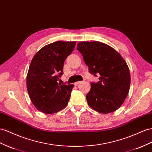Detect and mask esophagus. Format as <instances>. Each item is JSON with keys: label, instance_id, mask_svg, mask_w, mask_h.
I'll list each match as a JSON object with an SVG mask.
<instances>
[{"label": "esophagus", "instance_id": "34e87169", "mask_svg": "<svg viewBox=\"0 0 152 152\" xmlns=\"http://www.w3.org/2000/svg\"><path fill=\"white\" fill-rule=\"evenodd\" d=\"M81 82V81H77V82L75 83V85H76H76H77L78 84H80Z\"/></svg>", "mask_w": 152, "mask_h": 152}]
</instances>
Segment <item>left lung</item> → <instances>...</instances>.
I'll use <instances>...</instances> for the list:
<instances>
[{"label": "left lung", "mask_w": 152, "mask_h": 152, "mask_svg": "<svg viewBox=\"0 0 152 152\" xmlns=\"http://www.w3.org/2000/svg\"><path fill=\"white\" fill-rule=\"evenodd\" d=\"M77 50L91 75L99 76L91 82L86 96L89 106L102 114L110 113L122 105L130 89V74L126 61L110 46L99 42H81Z\"/></svg>", "instance_id": "8db88e82"}]
</instances>
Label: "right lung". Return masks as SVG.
<instances>
[{"instance_id":"right-lung-1","label":"right lung","mask_w":152,"mask_h":152,"mask_svg":"<svg viewBox=\"0 0 152 152\" xmlns=\"http://www.w3.org/2000/svg\"><path fill=\"white\" fill-rule=\"evenodd\" d=\"M76 42L58 41L38 50L31 62L27 88L33 104L39 111L54 114L67 105L75 85L58 83L64 61L73 51Z\"/></svg>"}]
</instances>
